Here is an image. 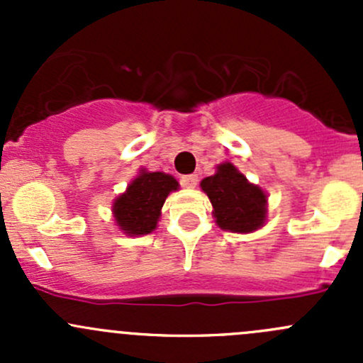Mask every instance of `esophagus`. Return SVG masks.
<instances>
[{
    "instance_id": "obj_1",
    "label": "esophagus",
    "mask_w": 363,
    "mask_h": 363,
    "mask_svg": "<svg viewBox=\"0 0 363 363\" xmlns=\"http://www.w3.org/2000/svg\"><path fill=\"white\" fill-rule=\"evenodd\" d=\"M181 182H182V186H184V188L193 189V188H196V184H199V175H195V174L184 175V177L181 179Z\"/></svg>"
}]
</instances>
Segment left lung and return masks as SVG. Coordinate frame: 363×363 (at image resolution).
<instances>
[{
    "instance_id": "1",
    "label": "left lung",
    "mask_w": 363,
    "mask_h": 363,
    "mask_svg": "<svg viewBox=\"0 0 363 363\" xmlns=\"http://www.w3.org/2000/svg\"><path fill=\"white\" fill-rule=\"evenodd\" d=\"M200 188L211 200L216 225L225 232L252 233L267 223V193L230 161L219 163Z\"/></svg>"
}]
</instances>
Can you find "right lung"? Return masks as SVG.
Here are the masks:
<instances>
[{"label": "right lung", "instance_id": "obj_1", "mask_svg": "<svg viewBox=\"0 0 363 363\" xmlns=\"http://www.w3.org/2000/svg\"><path fill=\"white\" fill-rule=\"evenodd\" d=\"M177 189L179 182L174 175L140 168L137 177L128 184L126 191L121 193L112 203V216L117 228L130 237H142L155 232L164 200Z\"/></svg>", "mask_w": 363, "mask_h": 363}]
</instances>
